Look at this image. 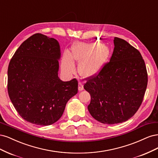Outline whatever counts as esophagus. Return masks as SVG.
I'll use <instances>...</instances> for the list:
<instances>
[{
    "mask_svg": "<svg viewBox=\"0 0 158 158\" xmlns=\"http://www.w3.org/2000/svg\"><path fill=\"white\" fill-rule=\"evenodd\" d=\"M83 85L81 82H79V86H78V90L79 91L83 90Z\"/></svg>",
    "mask_w": 158,
    "mask_h": 158,
    "instance_id": "1",
    "label": "esophagus"
}]
</instances>
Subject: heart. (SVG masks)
Wrapping results in <instances>:
<instances>
[{
  "label": "heart",
  "instance_id": "heart-1",
  "mask_svg": "<svg viewBox=\"0 0 158 158\" xmlns=\"http://www.w3.org/2000/svg\"><path fill=\"white\" fill-rule=\"evenodd\" d=\"M110 49L104 44L97 43H75L72 54L65 52L62 60L63 72L70 75L75 72L73 60L79 63L78 71L85 77H90L98 74L102 69L110 55Z\"/></svg>",
  "mask_w": 158,
  "mask_h": 158
}]
</instances>
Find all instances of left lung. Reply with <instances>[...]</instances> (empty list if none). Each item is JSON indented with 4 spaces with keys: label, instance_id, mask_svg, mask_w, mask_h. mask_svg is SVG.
I'll use <instances>...</instances> for the list:
<instances>
[{
    "label": "left lung",
    "instance_id": "obj_1",
    "mask_svg": "<svg viewBox=\"0 0 158 158\" xmlns=\"http://www.w3.org/2000/svg\"><path fill=\"white\" fill-rule=\"evenodd\" d=\"M110 62L98 74L85 79L90 94L88 110L104 124L123 123L133 117L143 100L148 84L145 62L138 50L115 37Z\"/></svg>",
    "mask_w": 158,
    "mask_h": 158
}]
</instances>
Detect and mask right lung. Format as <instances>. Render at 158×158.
<instances>
[{
  "mask_svg": "<svg viewBox=\"0 0 158 158\" xmlns=\"http://www.w3.org/2000/svg\"><path fill=\"white\" fill-rule=\"evenodd\" d=\"M60 54L57 40L36 33L19 46L9 63V97L19 115L29 123H54L78 92L77 79L62 81L58 77Z\"/></svg>",
  "mask_w": 158,
  "mask_h": 158,
  "instance_id": "right-lung-1",
  "label": "right lung"
}]
</instances>
